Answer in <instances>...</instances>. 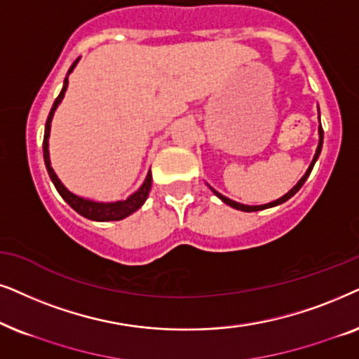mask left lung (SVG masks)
<instances>
[{
  "label": "left lung",
  "instance_id": "8db88e82",
  "mask_svg": "<svg viewBox=\"0 0 359 359\" xmlns=\"http://www.w3.org/2000/svg\"><path fill=\"white\" fill-rule=\"evenodd\" d=\"M318 119H320V114H318ZM322 144H323V130H322V124H320V126H318V146H317V151H315V156H313L312 162H310V165H309L307 172H305V174L302 175V179H300L299 182L295 184L294 187L290 189L287 194L283 195V197H280V198L274 200V202H269V203H264V205H245V203H238V202H235V200H231V198L224 197V195H222V194H219V192H217V190L210 187V185H208V187H210V190H212V192H213L215 195H217V197H218L219 200H222V202H224V203H226V205H229V207H233V208H236V210H241V212H257V210H264V208L277 207V205H280V203L287 202V200H289L290 197H294V195L297 194L299 190H300V187H302V185L305 184V180L309 179L310 172H312V169H313L315 162H317V159H318L320 152H322Z\"/></svg>",
  "mask_w": 359,
  "mask_h": 359
}]
</instances>
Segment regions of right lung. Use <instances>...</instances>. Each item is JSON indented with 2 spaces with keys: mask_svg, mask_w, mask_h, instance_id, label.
I'll return each mask as SVG.
<instances>
[{
  "mask_svg": "<svg viewBox=\"0 0 359 359\" xmlns=\"http://www.w3.org/2000/svg\"><path fill=\"white\" fill-rule=\"evenodd\" d=\"M79 60H80V57L74 62V64H72L69 72H67V76L64 80V87H62L59 97L55 98L54 104H52L49 116H47L46 131H44V142H42V151H44V162H46V167H47V172H49L52 184L55 185L57 192L60 194V197L64 198L65 202L69 203L76 213L82 215V217L88 218V219H93V222H118V219L130 217L131 213H135L136 210H140L142 205H144L147 197H149L151 185H152L151 170L147 172L144 182H142L141 187L137 189L135 194H131L126 200H118V202H97V200H90V198L80 197V195L70 192V190L67 189L64 184H62V180L59 179V177H57V174L50 165V154H49L50 123H52V118H54V113H55L57 107H59V104L62 103V100H64V97H65L67 87H69V75L72 74V72H74L76 64H79Z\"/></svg>",
  "mask_w": 359,
  "mask_h": 359,
  "instance_id": "right-lung-1",
  "label": "right lung"
}]
</instances>
